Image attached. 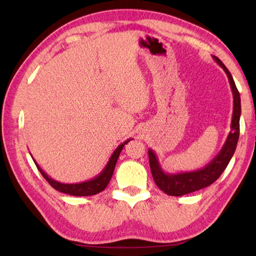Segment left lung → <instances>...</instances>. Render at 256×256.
Here are the masks:
<instances>
[{
	"label": "left lung",
	"mask_w": 256,
	"mask_h": 256,
	"mask_svg": "<svg viewBox=\"0 0 256 256\" xmlns=\"http://www.w3.org/2000/svg\"><path fill=\"white\" fill-rule=\"evenodd\" d=\"M214 59L219 64V66L224 69V72L226 74L233 94V116L231 122V132L228 135V138L226 140L224 148L220 150V153L216 155L208 165L204 167L202 170L194 172L180 174H166L160 166L158 160H157L154 152L152 150H148L150 166L154 182L162 192H164L165 194L170 196H176V197H179V196L197 192L199 189L210 186V184H214L216 179L221 176V174L224 172L236 148L238 135H240V94H238L234 80H233L230 72L224 66V62L216 56H214Z\"/></svg>",
	"instance_id": "left-lung-1"
}]
</instances>
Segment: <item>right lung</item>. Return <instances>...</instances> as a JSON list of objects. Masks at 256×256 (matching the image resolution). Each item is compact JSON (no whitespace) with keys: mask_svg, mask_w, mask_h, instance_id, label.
<instances>
[{"mask_svg":"<svg viewBox=\"0 0 256 256\" xmlns=\"http://www.w3.org/2000/svg\"><path fill=\"white\" fill-rule=\"evenodd\" d=\"M130 140H125L124 143L118 146V148L113 152V154L110 157V160H108L106 166L104 167V170L100 172L99 176L94 177V179H91V180L79 182V184H62V182L54 180V179H52L40 166L36 164L35 160L34 162L38 168V170H40L42 175V177L46 179L48 184H50L52 188H55L56 190H58V192L72 194V196H79V197L80 196H92V194H96L101 192L102 190H104L106 187L108 186V184L110 182L120 153H121V150H123L124 145L128 144Z\"/></svg>","mask_w":256,"mask_h":256,"instance_id":"1","label":"right lung"}]
</instances>
